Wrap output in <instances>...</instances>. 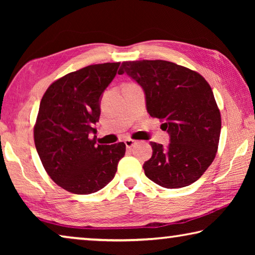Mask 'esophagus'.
<instances>
[{
  "instance_id": "34e87169",
  "label": "esophagus",
  "mask_w": 255,
  "mask_h": 255,
  "mask_svg": "<svg viewBox=\"0 0 255 255\" xmlns=\"http://www.w3.org/2000/svg\"><path fill=\"white\" fill-rule=\"evenodd\" d=\"M125 144H126V147H127V148H131L132 146L136 144V140H132V139H126V140H125Z\"/></svg>"
}]
</instances>
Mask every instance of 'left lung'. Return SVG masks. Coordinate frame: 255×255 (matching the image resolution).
I'll use <instances>...</instances> for the list:
<instances>
[{
	"mask_svg": "<svg viewBox=\"0 0 255 255\" xmlns=\"http://www.w3.org/2000/svg\"><path fill=\"white\" fill-rule=\"evenodd\" d=\"M141 86L146 109L170 136L166 147L150 141L153 154L145 175L158 185L178 189L200 178L216 156L221 112L213 90L199 73L167 60L124 62L118 74Z\"/></svg>",
	"mask_w": 255,
	"mask_h": 255,
	"instance_id": "left-lung-1",
	"label": "left lung"
}]
</instances>
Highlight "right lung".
Listing matches in <instances>:
<instances>
[{
	"label": "right lung",
	"mask_w": 255,
	"mask_h": 255,
	"mask_svg": "<svg viewBox=\"0 0 255 255\" xmlns=\"http://www.w3.org/2000/svg\"><path fill=\"white\" fill-rule=\"evenodd\" d=\"M120 63L96 64L68 73L51 84L41 99L33 129L42 165L59 187L90 195L115 178L126 145H97L93 126L100 118L102 94Z\"/></svg>",
	"instance_id": "obj_1"
}]
</instances>
